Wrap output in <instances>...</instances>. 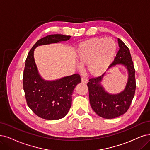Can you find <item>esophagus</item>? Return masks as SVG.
Returning a JSON list of instances; mask_svg holds the SVG:
<instances>
[{
  "mask_svg": "<svg viewBox=\"0 0 150 150\" xmlns=\"http://www.w3.org/2000/svg\"><path fill=\"white\" fill-rule=\"evenodd\" d=\"M81 83L83 84H86L88 83V80L85 78H81Z\"/></svg>",
  "mask_w": 150,
  "mask_h": 150,
  "instance_id": "esophagus-1",
  "label": "esophagus"
}]
</instances>
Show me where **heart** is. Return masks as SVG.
Here are the masks:
<instances>
[{"label": "heart", "instance_id": "obj_1", "mask_svg": "<svg viewBox=\"0 0 150 150\" xmlns=\"http://www.w3.org/2000/svg\"><path fill=\"white\" fill-rule=\"evenodd\" d=\"M116 44L110 38L97 37L82 42L79 46L80 64L88 65V71L92 76L104 73L114 60Z\"/></svg>", "mask_w": 150, "mask_h": 150}]
</instances>
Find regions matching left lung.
<instances>
[{"mask_svg":"<svg viewBox=\"0 0 150 150\" xmlns=\"http://www.w3.org/2000/svg\"><path fill=\"white\" fill-rule=\"evenodd\" d=\"M118 41L120 49L109 68L117 64L127 68L129 79L125 90L117 95H110L105 91L99 83L104 74L90 79L87 84L91 106L99 116L104 119H114L125 114L130 108L136 89L135 70L129 49L120 39Z\"/></svg>","mask_w":150,"mask_h":150,"instance_id":"1","label":"left lung"}]
</instances>
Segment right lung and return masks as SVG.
Segmentation results:
<instances>
[{
  "mask_svg": "<svg viewBox=\"0 0 150 150\" xmlns=\"http://www.w3.org/2000/svg\"><path fill=\"white\" fill-rule=\"evenodd\" d=\"M70 36L51 35L39 40L30 51L25 61L23 83L26 103L38 117L47 120L64 117L71 106L72 94L81 83L79 74L55 81H45L39 75L33 53L38 46L67 41Z\"/></svg>",
  "mask_w": 150,
  "mask_h": 150,
  "instance_id": "right-lung-1",
  "label": "right lung"
}]
</instances>
